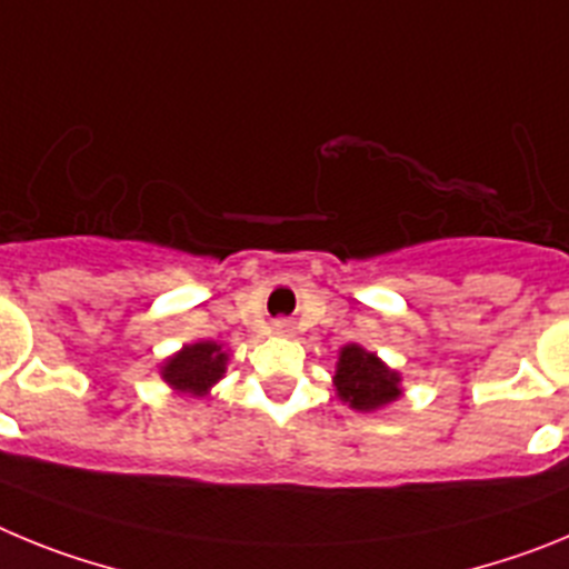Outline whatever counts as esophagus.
Here are the masks:
<instances>
[{
	"label": "esophagus",
	"instance_id": "1",
	"mask_svg": "<svg viewBox=\"0 0 569 569\" xmlns=\"http://www.w3.org/2000/svg\"><path fill=\"white\" fill-rule=\"evenodd\" d=\"M273 333L290 336V333H293V321H290V319H276L273 321Z\"/></svg>",
	"mask_w": 569,
	"mask_h": 569
}]
</instances>
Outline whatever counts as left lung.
Masks as SVG:
<instances>
[{
    "label": "left lung",
    "mask_w": 569,
    "mask_h": 569,
    "mask_svg": "<svg viewBox=\"0 0 569 569\" xmlns=\"http://www.w3.org/2000/svg\"><path fill=\"white\" fill-rule=\"evenodd\" d=\"M333 385L339 399L361 413L379 410L401 396V376L359 345H345L339 350Z\"/></svg>",
    "instance_id": "left-lung-1"
}]
</instances>
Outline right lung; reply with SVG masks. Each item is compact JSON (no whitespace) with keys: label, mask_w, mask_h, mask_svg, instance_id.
<instances>
[{"label":"right lung","mask_w":569,"mask_h":569,"mask_svg":"<svg viewBox=\"0 0 569 569\" xmlns=\"http://www.w3.org/2000/svg\"><path fill=\"white\" fill-rule=\"evenodd\" d=\"M228 353L216 341H196L184 345L176 356H170L162 365V379L173 390L190 396H208L210 387L224 376Z\"/></svg>","instance_id":"1"}]
</instances>
